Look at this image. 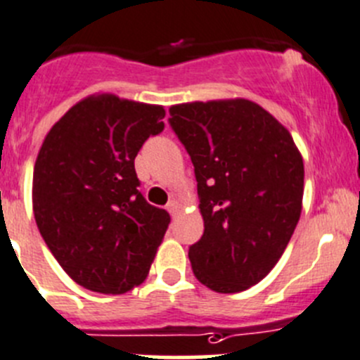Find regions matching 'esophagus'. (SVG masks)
I'll use <instances>...</instances> for the list:
<instances>
[{
  "label": "esophagus",
  "mask_w": 360,
  "mask_h": 360,
  "mask_svg": "<svg viewBox=\"0 0 360 360\" xmlns=\"http://www.w3.org/2000/svg\"><path fill=\"white\" fill-rule=\"evenodd\" d=\"M166 208H167V212H169L171 215H174L178 210H180V203H178V200H174V198H173V200H171L169 203H167Z\"/></svg>",
  "instance_id": "esophagus-1"
}]
</instances>
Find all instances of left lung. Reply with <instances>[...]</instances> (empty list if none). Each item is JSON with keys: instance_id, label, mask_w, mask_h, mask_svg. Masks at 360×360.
Returning <instances> with one entry per match:
<instances>
[{"instance_id": "1", "label": "left lung", "mask_w": 360, "mask_h": 360, "mask_svg": "<svg viewBox=\"0 0 360 360\" xmlns=\"http://www.w3.org/2000/svg\"><path fill=\"white\" fill-rule=\"evenodd\" d=\"M169 125L194 164L203 237L196 279L219 293L259 283L285 252L302 210L304 162L292 134L245 98L171 105Z\"/></svg>"}]
</instances>
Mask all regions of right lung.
Segmentation results:
<instances>
[{
	"instance_id": "right-lung-1",
	"label": "right lung",
	"mask_w": 360,
	"mask_h": 360,
	"mask_svg": "<svg viewBox=\"0 0 360 360\" xmlns=\"http://www.w3.org/2000/svg\"><path fill=\"white\" fill-rule=\"evenodd\" d=\"M162 105L91 95L47 132L33 169V212L61 269L83 288L120 295L141 285L169 214L139 193L134 159L162 132Z\"/></svg>"
}]
</instances>
